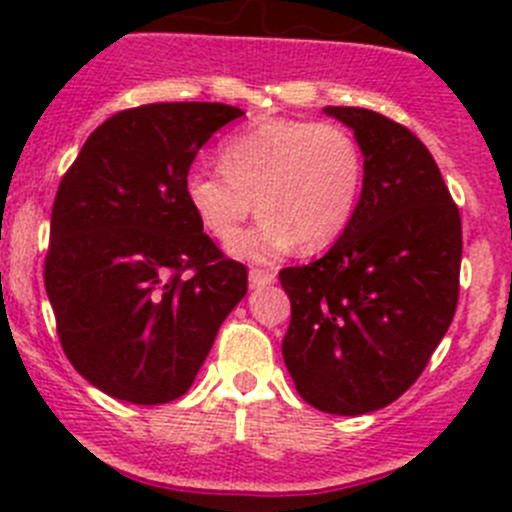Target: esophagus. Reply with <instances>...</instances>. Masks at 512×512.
Wrapping results in <instances>:
<instances>
[{
	"label": "esophagus",
	"mask_w": 512,
	"mask_h": 512,
	"mask_svg": "<svg viewBox=\"0 0 512 512\" xmlns=\"http://www.w3.org/2000/svg\"><path fill=\"white\" fill-rule=\"evenodd\" d=\"M275 282V272L262 270V267H252L250 270V287H267Z\"/></svg>",
	"instance_id": "1"
}]
</instances>
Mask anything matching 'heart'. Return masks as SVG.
<instances>
[{
	"mask_svg": "<svg viewBox=\"0 0 512 512\" xmlns=\"http://www.w3.org/2000/svg\"><path fill=\"white\" fill-rule=\"evenodd\" d=\"M220 165H190L185 200L205 232L220 240L257 205L262 218L227 245L252 262L275 260L299 242L309 252L334 245L364 188L359 143L337 123L267 118L232 133L220 148Z\"/></svg>",
	"mask_w": 512,
	"mask_h": 512,
	"instance_id": "heart-1",
	"label": "heart"
}]
</instances>
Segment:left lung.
<instances>
[{
	"mask_svg": "<svg viewBox=\"0 0 512 512\" xmlns=\"http://www.w3.org/2000/svg\"><path fill=\"white\" fill-rule=\"evenodd\" d=\"M364 153V188L319 260L285 267L292 302L282 356L314 409L361 416L399 399L448 332L461 277V213L428 148L401 123L327 106Z\"/></svg>",
	"mask_w": 512,
	"mask_h": 512,
	"instance_id": "left-lung-1",
	"label": "left lung"
}]
</instances>
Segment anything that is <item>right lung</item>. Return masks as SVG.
I'll return each mask as SVG.
<instances>
[{"mask_svg":"<svg viewBox=\"0 0 512 512\" xmlns=\"http://www.w3.org/2000/svg\"><path fill=\"white\" fill-rule=\"evenodd\" d=\"M245 111L148 103L86 138L51 208L44 285L64 354L89 384L138 406L193 384L247 292L190 210L183 180L215 131Z\"/></svg>","mask_w":512,"mask_h":512,"instance_id":"right-lung-1","label":"right lung"}]
</instances>
